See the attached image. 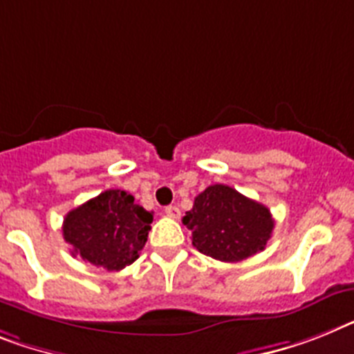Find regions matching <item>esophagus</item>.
<instances>
[{
  "label": "esophagus",
  "instance_id": "34e87169",
  "mask_svg": "<svg viewBox=\"0 0 354 354\" xmlns=\"http://www.w3.org/2000/svg\"><path fill=\"white\" fill-rule=\"evenodd\" d=\"M165 213H166V215H168V217H171V218H179L180 217V209L177 208V206H166Z\"/></svg>",
  "mask_w": 354,
  "mask_h": 354
}]
</instances>
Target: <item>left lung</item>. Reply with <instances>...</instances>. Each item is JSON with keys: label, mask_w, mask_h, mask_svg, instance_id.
I'll use <instances>...</instances> for the list:
<instances>
[{"label": "left lung", "mask_w": 354, "mask_h": 354, "mask_svg": "<svg viewBox=\"0 0 354 354\" xmlns=\"http://www.w3.org/2000/svg\"><path fill=\"white\" fill-rule=\"evenodd\" d=\"M183 224L201 253L223 262L244 261L262 251L275 227L264 204L226 184H213L198 194Z\"/></svg>", "instance_id": "1"}]
</instances>
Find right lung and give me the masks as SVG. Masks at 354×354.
Returning <instances> with one entry per match:
<instances>
[{"label": "right lung", "mask_w": 354, "mask_h": 354, "mask_svg": "<svg viewBox=\"0 0 354 354\" xmlns=\"http://www.w3.org/2000/svg\"><path fill=\"white\" fill-rule=\"evenodd\" d=\"M153 213L133 203L124 189H106L88 203L66 213L63 239L72 246V255L119 271L139 259L148 241Z\"/></svg>", "instance_id": "right-lung-1"}]
</instances>
